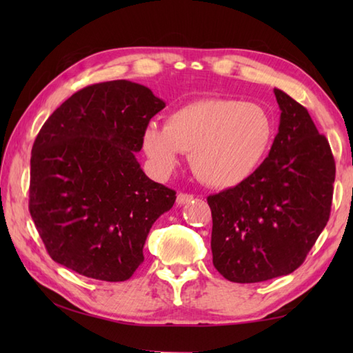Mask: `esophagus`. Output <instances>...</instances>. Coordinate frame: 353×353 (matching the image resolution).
<instances>
[{
    "label": "esophagus",
    "instance_id": "esophagus-1",
    "mask_svg": "<svg viewBox=\"0 0 353 353\" xmlns=\"http://www.w3.org/2000/svg\"><path fill=\"white\" fill-rule=\"evenodd\" d=\"M194 199L192 194H186V192H179L177 194V205H186Z\"/></svg>",
    "mask_w": 353,
    "mask_h": 353
}]
</instances>
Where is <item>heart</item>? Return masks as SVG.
<instances>
[{"label": "heart", "instance_id": "1", "mask_svg": "<svg viewBox=\"0 0 353 353\" xmlns=\"http://www.w3.org/2000/svg\"><path fill=\"white\" fill-rule=\"evenodd\" d=\"M273 119L256 103L205 99L179 108L167 124H150L144 150L154 167L167 174L179 154L190 162L200 182L212 188H232L256 170L273 138Z\"/></svg>", "mask_w": 353, "mask_h": 353}]
</instances>
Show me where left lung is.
Instances as JSON below:
<instances>
[{"label": "left lung", "instance_id": "1", "mask_svg": "<svg viewBox=\"0 0 353 353\" xmlns=\"http://www.w3.org/2000/svg\"><path fill=\"white\" fill-rule=\"evenodd\" d=\"M279 132L244 182L208 197L212 262L230 282L254 283L303 264L331 215L335 161L308 110L281 89Z\"/></svg>", "mask_w": 353, "mask_h": 353}]
</instances>
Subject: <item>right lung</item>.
Listing matches in <instances>:
<instances>
[{"label": "right lung", "instance_id": "add662e5", "mask_svg": "<svg viewBox=\"0 0 353 353\" xmlns=\"http://www.w3.org/2000/svg\"><path fill=\"white\" fill-rule=\"evenodd\" d=\"M163 108L148 88L112 80L80 89L45 121L32 148L28 209L57 264L106 282L127 281L142 264L150 229L176 201L134 157Z\"/></svg>", "mask_w": 353, "mask_h": 353}]
</instances>
